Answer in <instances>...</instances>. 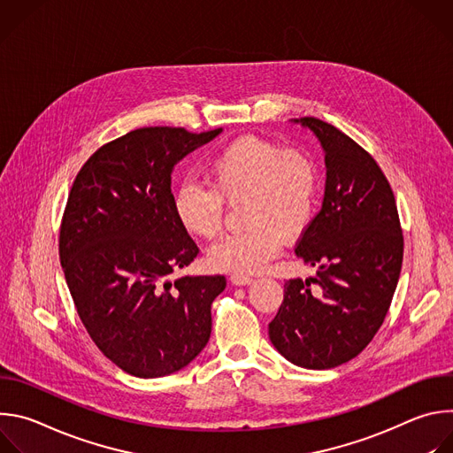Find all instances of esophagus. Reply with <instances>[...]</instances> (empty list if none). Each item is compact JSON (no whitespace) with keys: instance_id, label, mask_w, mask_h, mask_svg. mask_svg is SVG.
Returning <instances> with one entry per match:
<instances>
[{"instance_id":"1","label":"esophagus","mask_w":453,"mask_h":453,"mask_svg":"<svg viewBox=\"0 0 453 453\" xmlns=\"http://www.w3.org/2000/svg\"><path fill=\"white\" fill-rule=\"evenodd\" d=\"M231 283L236 285V287H245V285L252 283V278L250 276H242V274H233Z\"/></svg>"}]
</instances>
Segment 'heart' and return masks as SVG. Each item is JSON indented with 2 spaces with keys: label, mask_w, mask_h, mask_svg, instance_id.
<instances>
[{
  "label": "heart",
  "mask_w": 453,
  "mask_h": 453,
  "mask_svg": "<svg viewBox=\"0 0 453 453\" xmlns=\"http://www.w3.org/2000/svg\"><path fill=\"white\" fill-rule=\"evenodd\" d=\"M211 188L182 180L172 196L179 226L211 240L224 224V203L240 204L242 233L208 250V264L222 273L256 274L267 269L283 240H299L313 222L319 203V170L301 150H283L262 138H240L210 165Z\"/></svg>",
  "instance_id": "1"
}]
</instances>
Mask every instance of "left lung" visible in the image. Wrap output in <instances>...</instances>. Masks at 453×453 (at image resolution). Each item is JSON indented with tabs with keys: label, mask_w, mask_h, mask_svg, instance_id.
Segmentation results:
<instances>
[{
	"label": "left lung",
	"mask_w": 453,
	"mask_h": 453,
	"mask_svg": "<svg viewBox=\"0 0 453 453\" xmlns=\"http://www.w3.org/2000/svg\"><path fill=\"white\" fill-rule=\"evenodd\" d=\"M294 123L310 128L325 150V199L296 249L317 273L285 281L269 337L288 362L332 369L355 358L381 326L402 273L403 236L395 193L376 161L326 121Z\"/></svg>",
	"instance_id": "left-lung-1"
}]
</instances>
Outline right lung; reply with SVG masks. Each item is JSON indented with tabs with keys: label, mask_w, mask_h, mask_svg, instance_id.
Here are the masks:
<instances>
[{
	"label": "right lung",
	"mask_w": 453,
	"mask_h": 453,
	"mask_svg": "<svg viewBox=\"0 0 453 453\" xmlns=\"http://www.w3.org/2000/svg\"><path fill=\"white\" fill-rule=\"evenodd\" d=\"M222 133L143 127L98 149L64 210L58 256L79 317L125 372L159 378L206 348L224 276H168L199 249L172 210V172Z\"/></svg>",
	"instance_id": "obj_1"
}]
</instances>
